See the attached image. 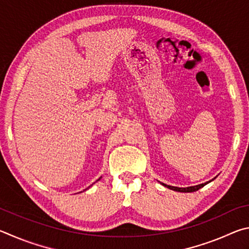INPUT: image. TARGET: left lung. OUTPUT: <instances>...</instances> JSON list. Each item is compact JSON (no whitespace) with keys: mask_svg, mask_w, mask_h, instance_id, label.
<instances>
[{"mask_svg":"<svg viewBox=\"0 0 249 249\" xmlns=\"http://www.w3.org/2000/svg\"><path fill=\"white\" fill-rule=\"evenodd\" d=\"M164 185V184H163ZM206 184H201V185H198V186H193V187H187V188H179V187H173V186H168V185H164L165 187H167V188L172 189V190H175V191H179V193H194V191H197L199 190L201 187H203Z\"/></svg>","mask_w":249,"mask_h":249,"instance_id":"obj_1","label":"left lung"}]
</instances>
